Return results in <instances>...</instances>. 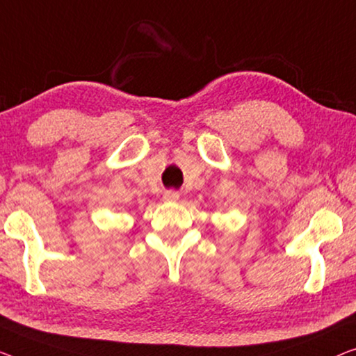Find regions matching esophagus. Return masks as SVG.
I'll return each mask as SVG.
<instances>
[{
    "label": "esophagus",
    "instance_id": "1",
    "mask_svg": "<svg viewBox=\"0 0 356 356\" xmlns=\"http://www.w3.org/2000/svg\"><path fill=\"white\" fill-rule=\"evenodd\" d=\"M164 201H177L179 200V192H176V190H166L163 195Z\"/></svg>",
    "mask_w": 356,
    "mask_h": 356
}]
</instances>
